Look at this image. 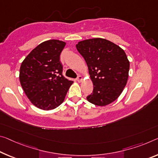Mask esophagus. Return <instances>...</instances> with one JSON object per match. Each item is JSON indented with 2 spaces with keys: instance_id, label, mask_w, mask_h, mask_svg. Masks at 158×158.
<instances>
[{
  "instance_id": "esophagus-1",
  "label": "esophagus",
  "mask_w": 158,
  "mask_h": 158,
  "mask_svg": "<svg viewBox=\"0 0 158 158\" xmlns=\"http://www.w3.org/2000/svg\"><path fill=\"white\" fill-rule=\"evenodd\" d=\"M82 79H83V77H82L81 76H78L77 77V81L78 82H81V81H82Z\"/></svg>"
}]
</instances>
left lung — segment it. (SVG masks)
Listing matches in <instances>:
<instances>
[{
	"label": "left lung",
	"mask_w": 158,
	"mask_h": 158,
	"mask_svg": "<svg viewBox=\"0 0 158 158\" xmlns=\"http://www.w3.org/2000/svg\"><path fill=\"white\" fill-rule=\"evenodd\" d=\"M77 51L86 61L94 90L86 97L98 106L114 102L126 86L129 61L123 49L108 40L96 38L79 41Z\"/></svg>",
	"instance_id": "1"
}]
</instances>
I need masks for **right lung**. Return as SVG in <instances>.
Wrapping results in <instances>:
<instances>
[{"label":"right lung","instance_id":"right-lung-1","mask_svg":"<svg viewBox=\"0 0 158 158\" xmlns=\"http://www.w3.org/2000/svg\"><path fill=\"white\" fill-rule=\"evenodd\" d=\"M66 43L48 40L40 44L22 62L19 81L31 103L44 110L56 108L73 81L62 75L60 56Z\"/></svg>","mask_w":158,"mask_h":158}]
</instances>
